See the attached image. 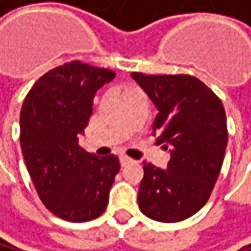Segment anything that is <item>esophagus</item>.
Listing matches in <instances>:
<instances>
[{"instance_id":"esophagus-1","label":"esophagus","mask_w":251,"mask_h":251,"mask_svg":"<svg viewBox=\"0 0 251 251\" xmlns=\"http://www.w3.org/2000/svg\"><path fill=\"white\" fill-rule=\"evenodd\" d=\"M120 162H122V166H126V164L132 162V159L129 156H120Z\"/></svg>"}]
</instances>
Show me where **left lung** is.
<instances>
[{
	"label": "left lung",
	"mask_w": 251,
	"mask_h": 251,
	"mask_svg": "<svg viewBox=\"0 0 251 251\" xmlns=\"http://www.w3.org/2000/svg\"><path fill=\"white\" fill-rule=\"evenodd\" d=\"M132 78L158 110L152 123L156 143L172 148L167 170L143 161L140 211L161 223H177L205 206L223 166L227 125L220 98L191 75Z\"/></svg>",
	"instance_id": "obj_1"
}]
</instances>
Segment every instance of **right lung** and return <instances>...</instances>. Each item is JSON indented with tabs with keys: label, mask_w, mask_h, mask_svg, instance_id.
<instances>
[{
	"label": "right lung",
	"mask_w": 251,
	"mask_h": 251,
	"mask_svg": "<svg viewBox=\"0 0 251 251\" xmlns=\"http://www.w3.org/2000/svg\"><path fill=\"white\" fill-rule=\"evenodd\" d=\"M116 72L82 61L42 75L21 110V148L42 203L54 215L84 223L103 214L120 170L116 155L98 158L78 144L93 111V98Z\"/></svg>",
	"instance_id": "1"
}]
</instances>
